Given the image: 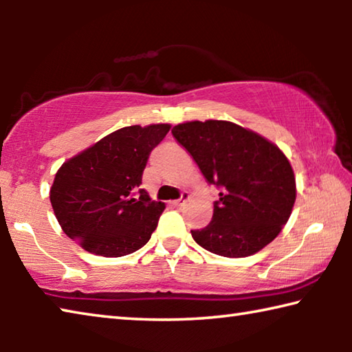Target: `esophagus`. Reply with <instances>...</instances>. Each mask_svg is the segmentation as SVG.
Returning <instances> with one entry per match:
<instances>
[{"mask_svg":"<svg viewBox=\"0 0 352 352\" xmlns=\"http://www.w3.org/2000/svg\"><path fill=\"white\" fill-rule=\"evenodd\" d=\"M188 200H189V194H188V192H183L180 199L172 201V205H174V206H183L184 204H186Z\"/></svg>","mask_w":352,"mask_h":352,"instance_id":"obj_1","label":"esophagus"}]
</instances>
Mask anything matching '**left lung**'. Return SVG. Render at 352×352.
Here are the masks:
<instances>
[{
    "label": "left lung",
    "mask_w": 352,
    "mask_h": 352,
    "mask_svg": "<svg viewBox=\"0 0 352 352\" xmlns=\"http://www.w3.org/2000/svg\"><path fill=\"white\" fill-rule=\"evenodd\" d=\"M210 184L220 189L211 222L190 230L214 254L245 258L275 239L296 199L294 169L279 147L228 121H190L172 129Z\"/></svg>",
    "instance_id": "left-lung-1"
}]
</instances>
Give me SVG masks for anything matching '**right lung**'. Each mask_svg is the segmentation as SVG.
I'll list each match as a JSON object with an SVG mask.
<instances>
[{"instance_id": "1", "label": "right lung", "mask_w": 352, "mask_h": 352, "mask_svg": "<svg viewBox=\"0 0 352 352\" xmlns=\"http://www.w3.org/2000/svg\"><path fill=\"white\" fill-rule=\"evenodd\" d=\"M169 129V124L122 127L62 164L50 199L69 239L105 258L146 245L164 204L151 200L140 184L148 155Z\"/></svg>"}]
</instances>
